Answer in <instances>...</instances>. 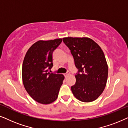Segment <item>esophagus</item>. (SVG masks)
Instances as JSON below:
<instances>
[{
	"label": "esophagus",
	"mask_w": 128,
	"mask_h": 128,
	"mask_svg": "<svg viewBox=\"0 0 128 128\" xmlns=\"http://www.w3.org/2000/svg\"><path fill=\"white\" fill-rule=\"evenodd\" d=\"M69 76V74H68V73H66V74H64V76H65V77H66V78L67 77V76Z\"/></svg>",
	"instance_id": "1"
}]
</instances>
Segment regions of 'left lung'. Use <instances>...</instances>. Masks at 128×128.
Wrapping results in <instances>:
<instances>
[{
    "label": "left lung",
    "mask_w": 128,
    "mask_h": 128,
    "mask_svg": "<svg viewBox=\"0 0 128 128\" xmlns=\"http://www.w3.org/2000/svg\"><path fill=\"white\" fill-rule=\"evenodd\" d=\"M62 40L78 69L76 82L71 86L72 94L82 102L95 101L103 92L108 78V67L102 50L88 37H67Z\"/></svg>",
    "instance_id": "left-lung-1"
}]
</instances>
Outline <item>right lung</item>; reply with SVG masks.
<instances>
[{
  "label": "right lung",
  "instance_id": "obj_1",
  "mask_svg": "<svg viewBox=\"0 0 128 128\" xmlns=\"http://www.w3.org/2000/svg\"><path fill=\"white\" fill-rule=\"evenodd\" d=\"M62 38L38 40L28 48L22 66V80L27 93L42 104H50L57 100L64 76L50 73L52 52Z\"/></svg>",
  "mask_w": 128,
  "mask_h": 128
}]
</instances>
